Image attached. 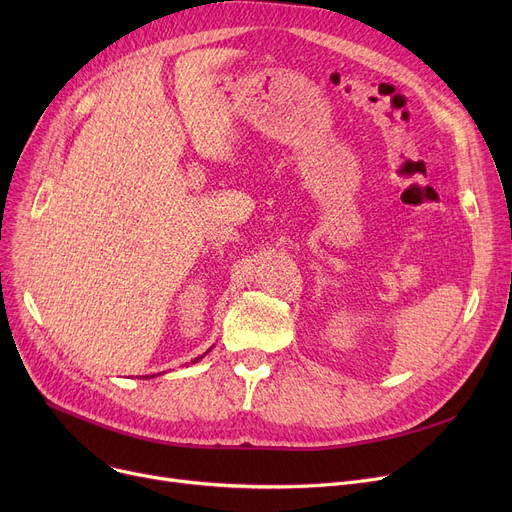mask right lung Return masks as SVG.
<instances>
[{
  "label": "right lung",
  "instance_id": "right-lung-1",
  "mask_svg": "<svg viewBox=\"0 0 512 512\" xmlns=\"http://www.w3.org/2000/svg\"><path fill=\"white\" fill-rule=\"evenodd\" d=\"M209 351H211V348H209ZM209 351H207V353H209ZM207 353H205V355H207ZM205 355H201V357H197V359H195V361H193V363H197V361H201V359H203V357H205ZM143 378H145V380H151V378H155V375H151V378H149V375H143Z\"/></svg>",
  "mask_w": 512,
  "mask_h": 512
}]
</instances>
